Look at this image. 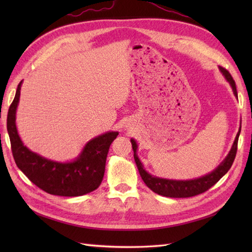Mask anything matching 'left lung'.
Wrapping results in <instances>:
<instances>
[{"mask_svg": "<svg viewBox=\"0 0 252 252\" xmlns=\"http://www.w3.org/2000/svg\"><path fill=\"white\" fill-rule=\"evenodd\" d=\"M219 69H220V71L222 72L224 78L226 79V81L231 84L233 93L237 97L236 84H235V81L233 80L231 73H229L225 68H223L221 66H219ZM240 129H242V126H239L238 133L236 137H235V141L233 143L231 151H229V153L227 154V156L215 170L212 171V172L208 173L206 175H202L200 178H197L194 180H184V181L157 178V176L148 173L147 171L144 169V165L137 156V153H136L137 143L134 138H131L132 148H133V152H134V160L137 165L138 172H140L142 176V180L144 181V183L147 185L148 189H151L153 191H155L158 195L165 196V197L187 198V197H192V196L202 194V192H205L206 190L210 189V187L215 185L217 182L220 180L223 175H225L227 173V171L231 169L232 164L234 162L235 156H236L237 143H238V137L240 134Z\"/></svg>", "mask_w": 252, "mask_h": 252, "instance_id": "8db88e82", "label": "left lung"}]
</instances>
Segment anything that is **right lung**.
I'll return each instance as SVG.
<instances>
[{"label":"right lung","mask_w":252,"mask_h":252,"mask_svg":"<svg viewBox=\"0 0 252 252\" xmlns=\"http://www.w3.org/2000/svg\"><path fill=\"white\" fill-rule=\"evenodd\" d=\"M21 84L23 81L7 115V132L17 167L32 183L51 195L76 197L95 190L103 181L107 154L119 132L109 131L92 138L72 161L58 162L42 157L24 145L16 127Z\"/></svg>","instance_id":"add662e5"}]
</instances>
